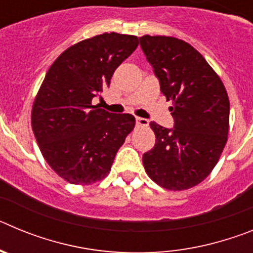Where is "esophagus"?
<instances>
[{"label": "esophagus", "instance_id": "esophagus-1", "mask_svg": "<svg viewBox=\"0 0 253 253\" xmlns=\"http://www.w3.org/2000/svg\"><path fill=\"white\" fill-rule=\"evenodd\" d=\"M135 124L139 125V126H147V125H148V120L144 119V118L137 116V118H135Z\"/></svg>", "mask_w": 253, "mask_h": 253}]
</instances>
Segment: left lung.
Listing matches in <instances>:
<instances>
[{"mask_svg":"<svg viewBox=\"0 0 253 253\" xmlns=\"http://www.w3.org/2000/svg\"><path fill=\"white\" fill-rule=\"evenodd\" d=\"M160 90L172 100L173 128L152 122L156 144L143 154L149 177L169 190L202 182L227 143L229 100L220 78L196 49L169 37L139 38Z\"/></svg>","mask_w":253,"mask_h":253,"instance_id":"8db88e82","label":"left lung"}]
</instances>
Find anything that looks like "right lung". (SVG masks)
Returning a JSON list of instances; mask_svg holds the SVG:
<instances>
[{
  "instance_id": "obj_1",
  "label": "right lung",
  "mask_w": 253,
  "mask_h": 253,
  "mask_svg": "<svg viewBox=\"0 0 253 253\" xmlns=\"http://www.w3.org/2000/svg\"><path fill=\"white\" fill-rule=\"evenodd\" d=\"M137 46L134 35H96L64 50L46 72L31 125L49 166L71 184L104 178L133 130L131 114H111L92 100L110 86L115 69Z\"/></svg>"
}]
</instances>
